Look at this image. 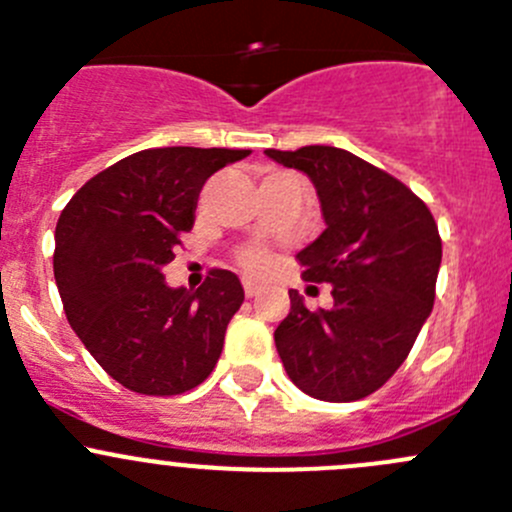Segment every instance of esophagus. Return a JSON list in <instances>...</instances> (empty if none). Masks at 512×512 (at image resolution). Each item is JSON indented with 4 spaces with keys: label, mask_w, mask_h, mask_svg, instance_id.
<instances>
[{
    "label": "esophagus",
    "mask_w": 512,
    "mask_h": 512,
    "mask_svg": "<svg viewBox=\"0 0 512 512\" xmlns=\"http://www.w3.org/2000/svg\"><path fill=\"white\" fill-rule=\"evenodd\" d=\"M242 287H245L247 297H255V294H260V289H262L260 282L250 280V277H245V280H242Z\"/></svg>",
    "instance_id": "obj_1"
}]
</instances>
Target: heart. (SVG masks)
<instances>
[{
	"label": "heart",
	"instance_id": "1",
	"mask_svg": "<svg viewBox=\"0 0 512 512\" xmlns=\"http://www.w3.org/2000/svg\"><path fill=\"white\" fill-rule=\"evenodd\" d=\"M240 265L250 272H265L272 265V252L265 245H247L245 250L237 255Z\"/></svg>",
	"mask_w": 512,
	"mask_h": 512
}]
</instances>
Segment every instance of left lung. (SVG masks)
Returning <instances> with one entry per match:
<instances>
[{"label":"left lung","instance_id":"obj_1","mask_svg":"<svg viewBox=\"0 0 512 512\" xmlns=\"http://www.w3.org/2000/svg\"><path fill=\"white\" fill-rule=\"evenodd\" d=\"M307 173L322 235L297 252L307 282L332 285L334 307L309 312L289 289L275 329L289 379L322 401H356L394 376L433 309L441 237L431 210L401 180L334 146L265 151Z\"/></svg>","mask_w":512,"mask_h":512}]
</instances>
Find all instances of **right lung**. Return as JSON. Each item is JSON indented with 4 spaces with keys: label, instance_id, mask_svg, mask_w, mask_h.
<instances>
[{
    "label": "right lung",
    "instance_id": "add662e5",
    "mask_svg": "<svg viewBox=\"0 0 512 512\" xmlns=\"http://www.w3.org/2000/svg\"><path fill=\"white\" fill-rule=\"evenodd\" d=\"M250 156L235 148H148L94 175L56 223L54 277L66 319L108 376L175 396L210 376L240 309L237 275L210 270L195 292L168 287L180 232L205 180Z\"/></svg>",
    "mask_w": 512,
    "mask_h": 512
}]
</instances>
